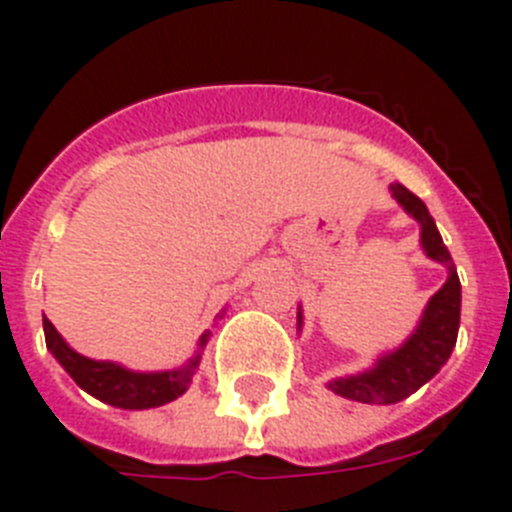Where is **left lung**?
Returning a JSON list of instances; mask_svg holds the SVG:
<instances>
[{"label":"left lung","instance_id":"8db88e82","mask_svg":"<svg viewBox=\"0 0 512 512\" xmlns=\"http://www.w3.org/2000/svg\"><path fill=\"white\" fill-rule=\"evenodd\" d=\"M390 190H393L395 200L406 208V213H411L422 223L424 252L437 263L448 265V281L429 299L419 328L401 349L382 356L377 367L369 372L356 377H341L328 385L333 393L359 403H398L416 393L450 359L455 338H458V322H461V281H458L453 257H450L448 247L442 244V236L429 216L427 205L403 184H390Z\"/></svg>","mask_w":512,"mask_h":512}]
</instances>
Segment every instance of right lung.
Instances as JSON below:
<instances>
[{
  "instance_id": "obj_1",
  "label": "right lung",
  "mask_w": 512,
  "mask_h": 512,
  "mask_svg": "<svg viewBox=\"0 0 512 512\" xmlns=\"http://www.w3.org/2000/svg\"><path fill=\"white\" fill-rule=\"evenodd\" d=\"M44 333L46 346L51 354L57 356V362L70 372L72 380L85 390V393L96 395L98 401L111 403L117 409H153V406H163V403L174 401L184 390L190 388L195 367L200 364V356L190 359V364L174 372H150V375H140V372H130V369L119 367L111 362H93L88 356H80L72 351L57 328L44 317ZM208 333L200 338V346H205Z\"/></svg>"
}]
</instances>
